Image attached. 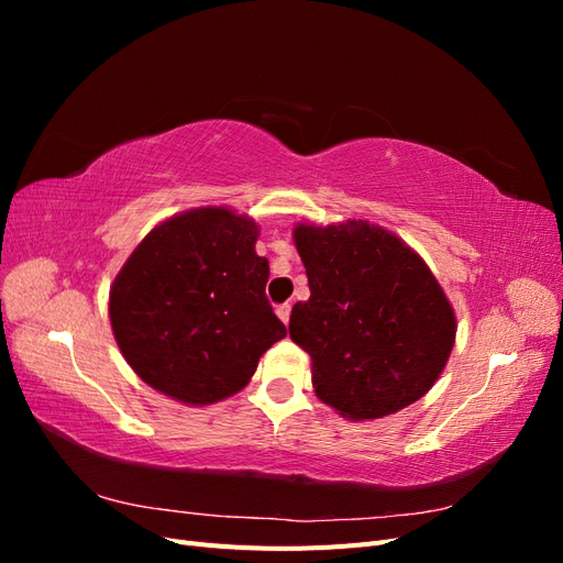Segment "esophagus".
<instances>
[{
	"instance_id": "esophagus-1",
	"label": "esophagus",
	"mask_w": 563,
	"mask_h": 563,
	"mask_svg": "<svg viewBox=\"0 0 563 563\" xmlns=\"http://www.w3.org/2000/svg\"><path fill=\"white\" fill-rule=\"evenodd\" d=\"M277 317H279L284 323H288V319H291V305H288V302L279 305V308H277Z\"/></svg>"
}]
</instances>
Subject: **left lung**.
<instances>
[{
    "label": "left lung",
    "mask_w": 563,
    "mask_h": 563,
    "mask_svg": "<svg viewBox=\"0 0 563 563\" xmlns=\"http://www.w3.org/2000/svg\"><path fill=\"white\" fill-rule=\"evenodd\" d=\"M310 284L288 333L312 360L314 395L350 420L397 413L430 391L455 343V312L430 267L368 220L298 223Z\"/></svg>",
    "instance_id": "obj_1"
}]
</instances>
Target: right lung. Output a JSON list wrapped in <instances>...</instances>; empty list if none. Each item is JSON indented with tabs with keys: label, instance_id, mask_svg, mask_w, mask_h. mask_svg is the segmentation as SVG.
<instances>
[{
	"label": "right lung",
	"instance_id": "1",
	"mask_svg": "<svg viewBox=\"0 0 563 563\" xmlns=\"http://www.w3.org/2000/svg\"><path fill=\"white\" fill-rule=\"evenodd\" d=\"M258 225L228 207L150 230L110 288V323L129 366L162 395L207 406L249 385L286 335L265 296Z\"/></svg>",
	"mask_w": 563,
	"mask_h": 563
}]
</instances>
